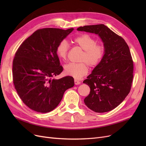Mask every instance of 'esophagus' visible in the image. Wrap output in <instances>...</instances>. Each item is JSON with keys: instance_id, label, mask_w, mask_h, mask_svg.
Masks as SVG:
<instances>
[{"instance_id": "esophagus-1", "label": "esophagus", "mask_w": 146, "mask_h": 146, "mask_svg": "<svg viewBox=\"0 0 146 146\" xmlns=\"http://www.w3.org/2000/svg\"><path fill=\"white\" fill-rule=\"evenodd\" d=\"M74 84L75 85H79V84H80V81H79V80H74Z\"/></svg>"}]
</instances>
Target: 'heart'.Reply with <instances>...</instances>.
Here are the masks:
<instances>
[{
  "mask_svg": "<svg viewBox=\"0 0 146 146\" xmlns=\"http://www.w3.org/2000/svg\"><path fill=\"white\" fill-rule=\"evenodd\" d=\"M73 42L84 50L79 63H69L64 66L65 73L76 79H80L87 74L88 65L90 67L97 66L102 61L105 52L104 46L96 43V40L89 34H82L75 37ZM70 48L66 40L60 41L56 48V53L62 61L67 58Z\"/></svg>",
  "mask_w": 146,
  "mask_h": 146,
  "instance_id": "1",
  "label": "heart"
}]
</instances>
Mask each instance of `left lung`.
Masks as SVG:
<instances>
[{"mask_svg":"<svg viewBox=\"0 0 146 146\" xmlns=\"http://www.w3.org/2000/svg\"><path fill=\"white\" fill-rule=\"evenodd\" d=\"M77 29L98 34L105 48L101 63L83 81L90 88L84 102L94 112L110 111L123 101L131 90L134 64L128 45L121 36L104 24Z\"/></svg>","mask_w":146,"mask_h":146,"instance_id":"1","label":"left lung"}]
</instances>
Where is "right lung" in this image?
I'll return each instance as SVG.
<instances>
[{"mask_svg": "<svg viewBox=\"0 0 146 146\" xmlns=\"http://www.w3.org/2000/svg\"><path fill=\"white\" fill-rule=\"evenodd\" d=\"M73 30L37 29L15 53L12 64L14 86L21 100L30 109L41 113L52 111L61 102L64 92L74 86L72 76L51 79L63 70L56 48Z\"/></svg>", "mask_w": 146, "mask_h": 146, "instance_id": "add662e5", "label": "right lung"}]
</instances>
